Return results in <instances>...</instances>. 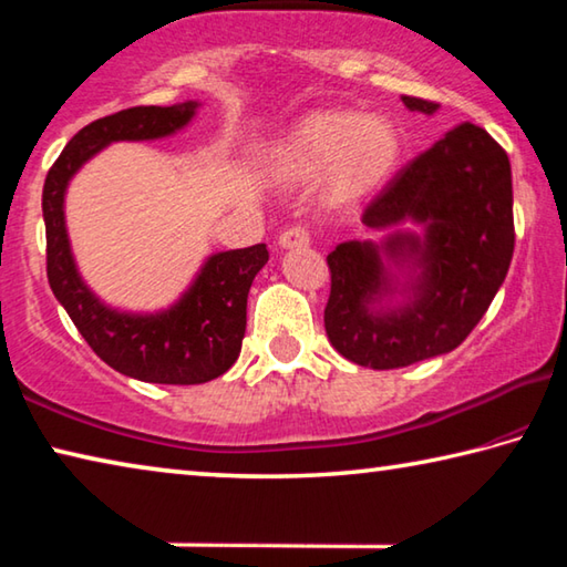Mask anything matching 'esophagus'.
Segmentation results:
<instances>
[{"mask_svg": "<svg viewBox=\"0 0 567 567\" xmlns=\"http://www.w3.org/2000/svg\"><path fill=\"white\" fill-rule=\"evenodd\" d=\"M277 243H280L282 249L305 247V245H310V229H307L305 225H292V227L285 229Z\"/></svg>", "mask_w": 567, "mask_h": 567, "instance_id": "34e87169", "label": "esophagus"}]
</instances>
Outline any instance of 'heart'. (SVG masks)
I'll list each match as a JSON object with an SVG mask.
<instances>
[{
	"label": "heart",
	"instance_id": "1",
	"mask_svg": "<svg viewBox=\"0 0 567 567\" xmlns=\"http://www.w3.org/2000/svg\"><path fill=\"white\" fill-rule=\"evenodd\" d=\"M398 157L400 134L390 120L318 112L277 145L272 165L285 177H312L332 167L340 185L364 189L388 177Z\"/></svg>",
	"mask_w": 567,
	"mask_h": 567
}]
</instances>
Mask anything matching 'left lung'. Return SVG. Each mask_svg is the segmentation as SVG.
<instances>
[{"mask_svg":"<svg viewBox=\"0 0 567 567\" xmlns=\"http://www.w3.org/2000/svg\"><path fill=\"white\" fill-rule=\"evenodd\" d=\"M412 112L437 102L402 97ZM417 223L422 235L392 233L340 243L328 255L324 330L342 358L372 370L408 368L455 350L487 312L515 247L513 175L505 150L475 124H460L408 162L364 207L362 225ZM406 272L402 284L381 260ZM398 291L400 306L379 302Z\"/></svg>","mask_w":567,"mask_h":567,"instance_id":"obj_1","label":"left lung"}]
</instances>
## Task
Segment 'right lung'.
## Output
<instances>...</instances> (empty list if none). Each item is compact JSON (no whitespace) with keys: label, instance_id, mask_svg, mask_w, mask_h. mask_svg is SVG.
Returning <instances> with one entry per match:
<instances>
[{"label":"right lung","instance_id":"obj_1","mask_svg":"<svg viewBox=\"0 0 567 567\" xmlns=\"http://www.w3.org/2000/svg\"><path fill=\"white\" fill-rule=\"evenodd\" d=\"M197 107V102L150 104L94 120L62 150L42 189L47 280L54 297L97 358L122 375L157 385H199L233 368L243 350L247 292L270 252L265 245L217 252L167 310L120 312L104 305L76 272L64 225V192L74 172L112 142L169 137L195 117Z\"/></svg>","mask_w":567,"mask_h":567}]
</instances>
